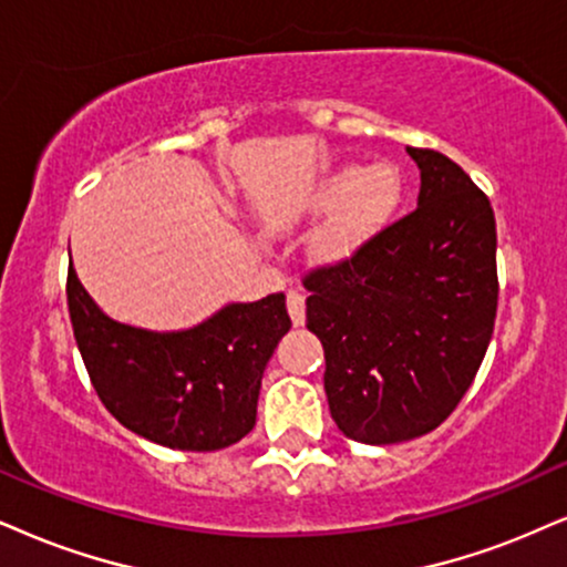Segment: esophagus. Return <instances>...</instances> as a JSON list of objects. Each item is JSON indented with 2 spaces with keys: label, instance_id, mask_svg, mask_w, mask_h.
I'll return each mask as SVG.
<instances>
[{
  "label": "esophagus",
  "instance_id": "obj_1",
  "mask_svg": "<svg viewBox=\"0 0 567 567\" xmlns=\"http://www.w3.org/2000/svg\"><path fill=\"white\" fill-rule=\"evenodd\" d=\"M286 307H289L291 323L302 326L305 323V295H302V291L291 289L289 295H286Z\"/></svg>",
  "mask_w": 567,
  "mask_h": 567
}]
</instances>
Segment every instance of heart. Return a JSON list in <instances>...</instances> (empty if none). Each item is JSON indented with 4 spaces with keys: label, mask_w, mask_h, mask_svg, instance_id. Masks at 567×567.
I'll return each mask as SVG.
<instances>
[{
    "label": "heart",
    "mask_w": 567,
    "mask_h": 567,
    "mask_svg": "<svg viewBox=\"0 0 567 567\" xmlns=\"http://www.w3.org/2000/svg\"><path fill=\"white\" fill-rule=\"evenodd\" d=\"M404 199L400 167L391 163L339 165L310 194L312 209H331L316 249L326 260H349L389 226Z\"/></svg>",
    "instance_id": "b5f03b06"
}]
</instances>
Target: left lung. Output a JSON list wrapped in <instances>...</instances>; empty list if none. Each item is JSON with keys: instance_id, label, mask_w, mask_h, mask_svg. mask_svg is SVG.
<instances>
[{"instance_id": "obj_1", "label": "left lung", "mask_w": 567, "mask_h": 567, "mask_svg": "<svg viewBox=\"0 0 567 567\" xmlns=\"http://www.w3.org/2000/svg\"><path fill=\"white\" fill-rule=\"evenodd\" d=\"M408 155L417 207L368 247L307 276V328L326 352V396L347 439L400 444L450 417L497 318V223L442 152Z\"/></svg>"}]
</instances>
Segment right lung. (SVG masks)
<instances>
[{"mask_svg":"<svg viewBox=\"0 0 567 567\" xmlns=\"http://www.w3.org/2000/svg\"><path fill=\"white\" fill-rule=\"evenodd\" d=\"M68 310L83 365L104 408L136 436L215 452L255 429L262 373L291 328L284 295L228 302L184 331L113 320L68 270Z\"/></svg>","mask_w":567,"mask_h":567,"instance_id":"right-lung-1","label":"right lung"}]
</instances>
